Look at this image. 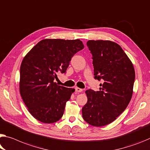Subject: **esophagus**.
<instances>
[{
    "instance_id": "1",
    "label": "esophagus",
    "mask_w": 150,
    "mask_h": 150,
    "mask_svg": "<svg viewBox=\"0 0 150 150\" xmlns=\"http://www.w3.org/2000/svg\"><path fill=\"white\" fill-rule=\"evenodd\" d=\"M75 91H77V92H78V93H81V92H82V91H83V89H81V88H79V87H75Z\"/></svg>"
}]
</instances>
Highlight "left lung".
Listing matches in <instances>:
<instances>
[{
    "label": "left lung",
    "instance_id": "obj_1",
    "mask_svg": "<svg viewBox=\"0 0 150 150\" xmlns=\"http://www.w3.org/2000/svg\"><path fill=\"white\" fill-rule=\"evenodd\" d=\"M87 45L93 56L94 78L103 83L98 91H85L87 102L82 108V115L89 124L101 127L115 121L126 109L133 94L135 70L116 42L90 40Z\"/></svg>",
    "mask_w": 150,
    "mask_h": 150
}]
</instances>
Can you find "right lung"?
<instances>
[{"label":"right lung","mask_w":150,"mask_h":150,"mask_svg":"<svg viewBox=\"0 0 150 150\" xmlns=\"http://www.w3.org/2000/svg\"><path fill=\"white\" fill-rule=\"evenodd\" d=\"M84 48L79 39H47L26 54L20 68L19 90L29 113L36 120L53 123L62 117L75 89L54 82L64 73L74 54Z\"/></svg>","instance_id":"add662e5"}]
</instances>
